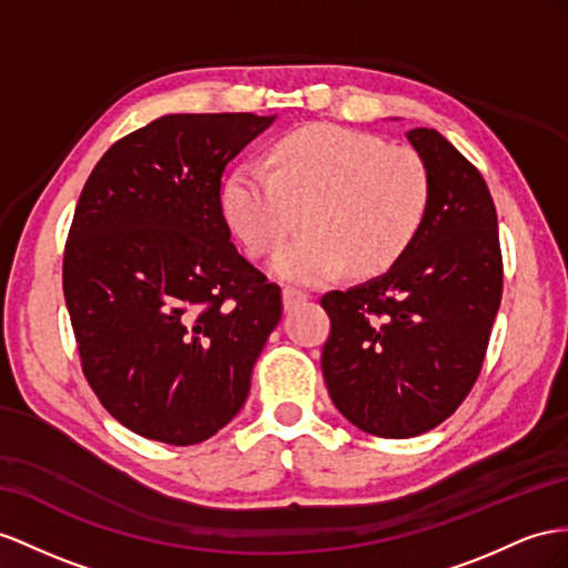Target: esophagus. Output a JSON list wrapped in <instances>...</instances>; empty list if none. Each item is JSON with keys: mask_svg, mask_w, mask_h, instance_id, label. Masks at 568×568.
Listing matches in <instances>:
<instances>
[{"mask_svg": "<svg viewBox=\"0 0 568 568\" xmlns=\"http://www.w3.org/2000/svg\"><path fill=\"white\" fill-rule=\"evenodd\" d=\"M307 297H310V295L304 293V290H300V287H293V285L283 287V304H285V310H295L297 304H302Z\"/></svg>", "mask_w": 568, "mask_h": 568, "instance_id": "34e87169", "label": "esophagus"}]
</instances>
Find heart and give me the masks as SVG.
<instances>
[{
  "label": "heart",
  "instance_id": "b5f03b06",
  "mask_svg": "<svg viewBox=\"0 0 568 568\" xmlns=\"http://www.w3.org/2000/svg\"><path fill=\"white\" fill-rule=\"evenodd\" d=\"M432 180L405 145L345 126H304L271 145L268 170L244 163L223 186L227 223L256 258L281 250L273 271L302 285L388 268L425 223Z\"/></svg>",
  "mask_w": 568,
  "mask_h": 568
}]
</instances>
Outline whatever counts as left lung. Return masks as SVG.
I'll use <instances>...</instances> for the list:
<instances>
[{"label":"left lung","instance_id":"left-lung-1","mask_svg":"<svg viewBox=\"0 0 568 568\" xmlns=\"http://www.w3.org/2000/svg\"><path fill=\"white\" fill-rule=\"evenodd\" d=\"M408 141L432 180L423 227L379 278L322 297L328 396L384 439L425 434L458 410L483 369L504 285L483 174L436 129H413Z\"/></svg>","mask_w":568,"mask_h":568}]
</instances>
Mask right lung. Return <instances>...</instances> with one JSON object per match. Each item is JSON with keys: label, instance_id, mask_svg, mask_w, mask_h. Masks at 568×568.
Returning a JSON list of instances; mask_svg holds the SVG:
<instances>
[{"label": "right lung", "instance_id": "add662e5", "mask_svg": "<svg viewBox=\"0 0 568 568\" xmlns=\"http://www.w3.org/2000/svg\"><path fill=\"white\" fill-rule=\"evenodd\" d=\"M271 122L165 114L112 143L79 196L62 283L81 369L145 439L223 429L281 322V287L240 256L221 203L227 163Z\"/></svg>", "mask_w": 568, "mask_h": 568}]
</instances>
